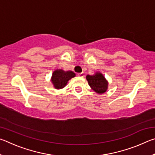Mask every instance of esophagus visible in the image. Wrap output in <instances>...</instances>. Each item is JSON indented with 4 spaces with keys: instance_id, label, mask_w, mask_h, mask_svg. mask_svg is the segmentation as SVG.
<instances>
[{
    "instance_id": "1",
    "label": "esophagus",
    "mask_w": 155,
    "mask_h": 155,
    "mask_svg": "<svg viewBox=\"0 0 155 155\" xmlns=\"http://www.w3.org/2000/svg\"><path fill=\"white\" fill-rule=\"evenodd\" d=\"M78 77H84V75H85V74H84V72H80V73H78V74H77Z\"/></svg>"
}]
</instances>
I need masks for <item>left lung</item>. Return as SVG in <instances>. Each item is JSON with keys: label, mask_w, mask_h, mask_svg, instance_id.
Returning <instances> with one entry per match:
<instances>
[{"label": "left lung", "mask_w": 155, "mask_h": 155, "mask_svg": "<svg viewBox=\"0 0 155 155\" xmlns=\"http://www.w3.org/2000/svg\"><path fill=\"white\" fill-rule=\"evenodd\" d=\"M86 79L89 85L92 90L98 94H103L108 88V81L101 72H96L94 75H87Z\"/></svg>", "instance_id": "1"}]
</instances>
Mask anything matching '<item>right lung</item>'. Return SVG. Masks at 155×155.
<instances>
[{
    "label": "right lung",
    "instance_id": "add662e5",
    "mask_svg": "<svg viewBox=\"0 0 155 155\" xmlns=\"http://www.w3.org/2000/svg\"><path fill=\"white\" fill-rule=\"evenodd\" d=\"M76 76L75 73L72 71H66L61 69L54 70L52 73L51 81L54 87L57 90L64 88L67 85L68 81Z\"/></svg>",
    "mask_w": 155,
    "mask_h": 155
}]
</instances>
